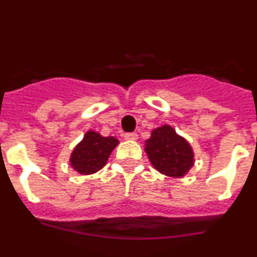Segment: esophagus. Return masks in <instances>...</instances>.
I'll use <instances>...</instances> for the list:
<instances>
[{
	"instance_id": "34e87169",
	"label": "esophagus",
	"mask_w": 257,
	"mask_h": 257,
	"mask_svg": "<svg viewBox=\"0 0 257 257\" xmlns=\"http://www.w3.org/2000/svg\"><path fill=\"white\" fill-rule=\"evenodd\" d=\"M124 139H126V140H136V139H138V134H136V133L124 134Z\"/></svg>"
}]
</instances>
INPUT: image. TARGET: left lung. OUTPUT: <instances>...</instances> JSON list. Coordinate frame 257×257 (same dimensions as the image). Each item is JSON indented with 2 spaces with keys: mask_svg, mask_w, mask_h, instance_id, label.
Instances as JSON below:
<instances>
[{
  "mask_svg": "<svg viewBox=\"0 0 257 257\" xmlns=\"http://www.w3.org/2000/svg\"><path fill=\"white\" fill-rule=\"evenodd\" d=\"M144 151L154 169L170 178H184L194 165L190 144L170 124L152 131L151 138L145 140Z\"/></svg>",
  "mask_w": 257,
  "mask_h": 257,
  "instance_id": "8db88e82",
  "label": "left lung"
}]
</instances>
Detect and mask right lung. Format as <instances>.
I'll return each instance as SVG.
<instances>
[{"label": "right lung", "instance_id": "right-lung-1", "mask_svg": "<svg viewBox=\"0 0 257 257\" xmlns=\"http://www.w3.org/2000/svg\"><path fill=\"white\" fill-rule=\"evenodd\" d=\"M118 143L114 136H103L96 131H87L70 154V166L81 175L95 174L106 165Z\"/></svg>", "mask_w": 257, "mask_h": 257}]
</instances>
